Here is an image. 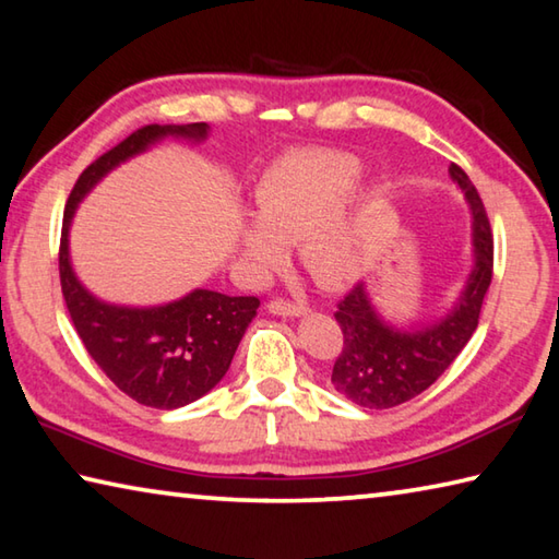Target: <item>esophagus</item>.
Masks as SVG:
<instances>
[{
	"label": "esophagus",
	"mask_w": 559,
	"mask_h": 559,
	"mask_svg": "<svg viewBox=\"0 0 559 559\" xmlns=\"http://www.w3.org/2000/svg\"><path fill=\"white\" fill-rule=\"evenodd\" d=\"M269 313L283 316V318H298V316H308V308L300 306V302L271 300V302H269Z\"/></svg>",
	"instance_id": "1"
}]
</instances>
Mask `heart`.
Segmentation results:
<instances>
[{
	"label": "heart",
	"instance_id": "1",
	"mask_svg": "<svg viewBox=\"0 0 559 559\" xmlns=\"http://www.w3.org/2000/svg\"><path fill=\"white\" fill-rule=\"evenodd\" d=\"M362 163L343 150H293L263 169L253 187L257 216L239 222V246L257 273L286 259V243H298V259L318 281L337 286L355 278L365 253L353 189Z\"/></svg>",
	"mask_w": 559,
	"mask_h": 559
}]
</instances>
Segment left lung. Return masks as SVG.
<instances>
[{
    "label": "left lung",
    "mask_w": 559,
    "mask_h": 559,
    "mask_svg": "<svg viewBox=\"0 0 559 559\" xmlns=\"http://www.w3.org/2000/svg\"><path fill=\"white\" fill-rule=\"evenodd\" d=\"M449 175L471 210L473 263L456 300L441 316L412 325L386 320L365 283L337 306L343 353L335 359L330 382L362 409H390L414 400L449 370L478 328L480 306L493 278V236L468 175L459 165H451Z\"/></svg>",
    "instance_id": "obj_1"
}]
</instances>
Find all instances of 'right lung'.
I'll list each match as a JSON object with an SVG mask.
<instances>
[{"label":"right lung","instance_id":"obj_1","mask_svg":"<svg viewBox=\"0 0 559 559\" xmlns=\"http://www.w3.org/2000/svg\"><path fill=\"white\" fill-rule=\"evenodd\" d=\"M165 138L204 143L210 126H145L83 169L66 202L59 273L75 333L112 384L145 406L179 409L222 382L246 328L257 318L259 298L194 288L163 306H116L83 286L73 271L69 249L75 210L93 187Z\"/></svg>","mask_w":559,"mask_h":559}]
</instances>
